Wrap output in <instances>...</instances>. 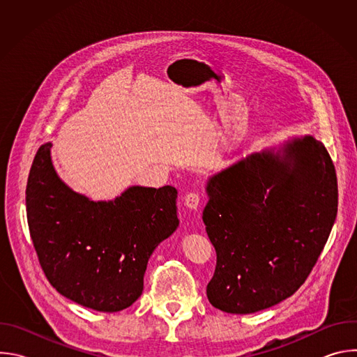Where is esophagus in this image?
Returning <instances> with one entry per match:
<instances>
[{
    "mask_svg": "<svg viewBox=\"0 0 357 357\" xmlns=\"http://www.w3.org/2000/svg\"><path fill=\"white\" fill-rule=\"evenodd\" d=\"M199 200H200V196L197 192H188L185 195V206L189 208V209H197L199 206Z\"/></svg>",
    "mask_w": 357,
    "mask_h": 357,
    "instance_id": "34e87169",
    "label": "esophagus"
}]
</instances>
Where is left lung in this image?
<instances>
[{
    "label": "left lung",
    "mask_w": 357,
    "mask_h": 357,
    "mask_svg": "<svg viewBox=\"0 0 357 357\" xmlns=\"http://www.w3.org/2000/svg\"><path fill=\"white\" fill-rule=\"evenodd\" d=\"M203 223L216 250L206 294L227 314L291 296L311 274L337 213L329 152L314 137L263 151L215 175Z\"/></svg>",
    "instance_id": "obj_1"
}]
</instances>
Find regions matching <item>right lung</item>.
I'll return each instance as SVG.
<instances>
[{
  "label": "right lung",
  "instance_id": "obj_1",
  "mask_svg": "<svg viewBox=\"0 0 357 357\" xmlns=\"http://www.w3.org/2000/svg\"><path fill=\"white\" fill-rule=\"evenodd\" d=\"M39 146L26 183V219L39 264L54 288L100 312L132 305L155 247L179 225L174 186H132L110 202L69 189Z\"/></svg>",
  "mask_w": 357,
  "mask_h": 357
}]
</instances>
